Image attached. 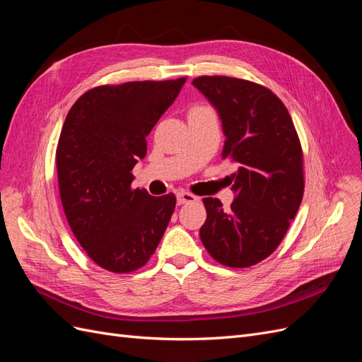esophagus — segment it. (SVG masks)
Wrapping results in <instances>:
<instances>
[{
	"label": "esophagus",
	"instance_id": "34e87169",
	"mask_svg": "<svg viewBox=\"0 0 362 362\" xmlns=\"http://www.w3.org/2000/svg\"><path fill=\"white\" fill-rule=\"evenodd\" d=\"M177 201H178L180 205H182V204H189V202L198 201V198H196L194 194H192V193H189V192H178Z\"/></svg>",
	"mask_w": 362,
	"mask_h": 362
}]
</instances>
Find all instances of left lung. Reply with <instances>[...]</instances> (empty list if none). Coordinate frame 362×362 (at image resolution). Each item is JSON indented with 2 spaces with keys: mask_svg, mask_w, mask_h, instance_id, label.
<instances>
[{
  "mask_svg": "<svg viewBox=\"0 0 362 362\" xmlns=\"http://www.w3.org/2000/svg\"><path fill=\"white\" fill-rule=\"evenodd\" d=\"M222 120V158L237 163L235 198L223 210L204 198L205 249L228 267H250L282 242L303 198V156L291 116L267 87L233 76H198L192 83Z\"/></svg>",
  "mask_w": 362,
  "mask_h": 362,
  "instance_id": "left-lung-1",
  "label": "left lung"
}]
</instances>
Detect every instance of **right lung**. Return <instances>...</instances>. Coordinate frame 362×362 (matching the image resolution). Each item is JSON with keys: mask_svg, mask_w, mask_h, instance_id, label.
I'll list each match as a JSON object with an SVG mask.
<instances>
[{"mask_svg": "<svg viewBox=\"0 0 362 362\" xmlns=\"http://www.w3.org/2000/svg\"><path fill=\"white\" fill-rule=\"evenodd\" d=\"M185 78L129 81L87 90L60 133L56 163L64 214L86 254L113 273L144 267L166 231L177 198L133 189L146 136Z\"/></svg>", "mask_w": 362, "mask_h": 362, "instance_id": "right-lung-1", "label": "right lung"}]
</instances>
